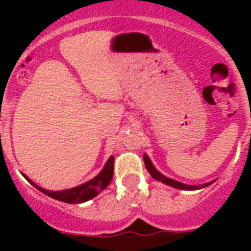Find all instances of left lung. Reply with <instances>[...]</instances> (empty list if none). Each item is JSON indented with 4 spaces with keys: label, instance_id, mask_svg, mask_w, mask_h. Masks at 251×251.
Returning a JSON list of instances; mask_svg holds the SVG:
<instances>
[{
    "label": "left lung",
    "instance_id": "8db88e82",
    "mask_svg": "<svg viewBox=\"0 0 251 251\" xmlns=\"http://www.w3.org/2000/svg\"><path fill=\"white\" fill-rule=\"evenodd\" d=\"M143 159H145V165L147 168V171L150 172V175L152 176V178L157 179V181H160V182L165 183V185H169L172 187H176V189H181V190H198V189H202V187H206L208 185L214 182V181H211V182H207L204 185H185L182 182H178V181H176L173 178H169V177H165L160 173V172L157 171L156 168L153 167V164L150 160V157L147 155H143Z\"/></svg>",
    "mask_w": 251,
    "mask_h": 251
}]
</instances>
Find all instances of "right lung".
Instances as JSON below:
<instances>
[{"instance_id":"1","label":"right lung","mask_w":251,"mask_h":251,"mask_svg":"<svg viewBox=\"0 0 251 251\" xmlns=\"http://www.w3.org/2000/svg\"><path fill=\"white\" fill-rule=\"evenodd\" d=\"M113 163L114 157L110 156L106 161V164L104 165L102 171L99 173L96 177H94L92 179H90L88 182L83 183V185H79V186L73 187V189H68V190H60V191H52V190H45V189H41L37 185L31 181L29 178H27L25 175V177L28 179V182H31V185L39 189L41 193H44L48 197L53 199H57V201H61V202L65 203H83L90 201L91 198H94L96 195L105 189L108 185L112 181V177H113Z\"/></svg>"}]
</instances>
